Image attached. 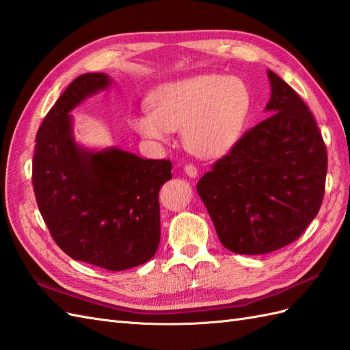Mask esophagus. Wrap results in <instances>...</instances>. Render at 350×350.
I'll list each match as a JSON object with an SVG mask.
<instances>
[{
  "instance_id": "obj_1",
  "label": "esophagus",
  "mask_w": 350,
  "mask_h": 350,
  "mask_svg": "<svg viewBox=\"0 0 350 350\" xmlns=\"http://www.w3.org/2000/svg\"><path fill=\"white\" fill-rule=\"evenodd\" d=\"M184 172L189 175L190 178H196L199 175V172H198V169H196V166H193V165H185L184 166Z\"/></svg>"
}]
</instances>
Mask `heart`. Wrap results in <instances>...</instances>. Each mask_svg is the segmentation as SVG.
Listing matches in <instances>:
<instances>
[{
	"mask_svg": "<svg viewBox=\"0 0 350 350\" xmlns=\"http://www.w3.org/2000/svg\"><path fill=\"white\" fill-rule=\"evenodd\" d=\"M151 111L131 118L132 129L154 147L180 131L194 156L217 159L241 141L251 113V92L237 77L202 74L167 83L148 96Z\"/></svg>",
	"mask_w": 350,
	"mask_h": 350,
	"instance_id": "heart-1",
	"label": "heart"
}]
</instances>
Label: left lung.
<instances>
[{
  "label": "left lung",
  "mask_w": 350,
  "mask_h": 350,
  "mask_svg": "<svg viewBox=\"0 0 350 350\" xmlns=\"http://www.w3.org/2000/svg\"><path fill=\"white\" fill-rule=\"evenodd\" d=\"M271 116L246 132L198 183L226 250L242 255L294 242L318 215L327 148L303 99L267 70Z\"/></svg>",
  "instance_id": "obj_1"
}]
</instances>
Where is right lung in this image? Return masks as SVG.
<instances>
[{
  "mask_svg": "<svg viewBox=\"0 0 350 350\" xmlns=\"http://www.w3.org/2000/svg\"><path fill=\"white\" fill-rule=\"evenodd\" d=\"M113 83L105 72H88L66 88L38 129L32 184L59 248L77 261L118 271L154 257L159 191L172 178V163L77 142L72 109Z\"/></svg>",
  "mask_w": 350,
  "mask_h": 350,
  "instance_id": "obj_1",
  "label": "right lung"
}]
</instances>
